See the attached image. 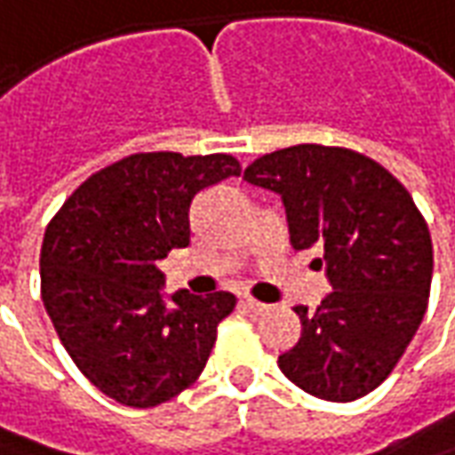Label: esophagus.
<instances>
[{
	"mask_svg": "<svg viewBox=\"0 0 455 455\" xmlns=\"http://www.w3.org/2000/svg\"><path fill=\"white\" fill-rule=\"evenodd\" d=\"M246 306L251 308L253 314H268V311H271V306L261 304V301H256V299H251V296H246Z\"/></svg>",
	"mask_w": 455,
	"mask_h": 455,
	"instance_id": "1",
	"label": "esophagus"
}]
</instances>
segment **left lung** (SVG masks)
I'll list each match as a JSON object with an SVG mask.
<instances>
[{"mask_svg": "<svg viewBox=\"0 0 455 455\" xmlns=\"http://www.w3.org/2000/svg\"><path fill=\"white\" fill-rule=\"evenodd\" d=\"M243 181L279 194L293 249L316 246L333 291L296 306L301 339L283 376L323 401H356L394 371L421 326L434 246L396 176L351 149L299 144L246 166Z\"/></svg>", "mask_w": 455, "mask_h": 455, "instance_id": "8db88e82", "label": "left lung"}]
</instances>
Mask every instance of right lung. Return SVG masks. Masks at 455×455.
Returning a JSON list of instances; mask_svg holds the SVG:
<instances>
[{"instance_id": "add662e5", "label": "right lung", "mask_w": 455, "mask_h": 455, "mask_svg": "<svg viewBox=\"0 0 455 455\" xmlns=\"http://www.w3.org/2000/svg\"><path fill=\"white\" fill-rule=\"evenodd\" d=\"M239 174L228 154H132L89 176L46 227L42 301L101 394L149 409L199 379L236 296H164L156 261L188 246L194 196Z\"/></svg>"}]
</instances>
